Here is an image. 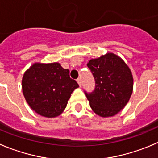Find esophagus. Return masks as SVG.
Listing matches in <instances>:
<instances>
[{
  "label": "esophagus",
  "instance_id": "34e87169",
  "mask_svg": "<svg viewBox=\"0 0 158 158\" xmlns=\"http://www.w3.org/2000/svg\"><path fill=\"white\" fill-rule=\"evenodd\" d=\"M77 81L78 85H79V86L81 87V78H78L77 80Z\"/></svg>",
  "mask_w": 158,
  "mask_h": 158
}]
</instances>
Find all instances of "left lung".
Segmentation results:
<instances>
[{"instance_id": "8db88e82", "label": "left lung", "mask_w": 158, "mask_h": 158, "mask_svg": "<svg viewBox=\"0 0 158 158\" xmlns=\"http://www.w3.org/2000/svg\"><path fill=\"white\" fill-rule=\"evenodd\" d=\"M87 66L95 81L94 91H85L91 109L102 117L116 115L125 107L133 92L131 70L119 56L111 52L91 60Z\"/></svg>"}]
</instances>
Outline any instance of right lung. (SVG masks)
I'll return each mask as SVG.
<instances>
[{"mask_svg": "<svg viewBox=\"0 0 158 158\" xmlns=\"http://www.w3.org/2000/svg\"><path fill=\"white\" fill-rule=\"evenodd\" d=\"M22 91L28 106L42 116L53 118L67 107L71 93L79 87L68 69L59 63H35L25 72Z\"/></svg>", "mask_w": 158, "mask_h": 158, "instance_id": "obj_1", "label": "right lung"}]
</instances>
